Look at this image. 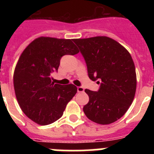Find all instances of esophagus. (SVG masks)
<instances>
[{
  "label": "esophagus",
  "mask_w": 154,
  "mask_h": 154,
  "mask_svg": "<svg viewBox=\"0 0 154 154\" xmlns=\"http://www.w3.org/2000/svg\"><path fill=\"white\" fill-rule=\"evenodd\" d=\"M77 91L78 92H84V88L82 86H79L77 87Z\"/></svg>",
  "instance_id": "34e87169"
}]
</instances>
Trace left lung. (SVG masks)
<instances>
[{"mask_svg":"<svg viewBox=\"0 0 154 154\" xmlns=\"http://www.w3.org/2000/svg\"><path fill=\"white\" fill-rule=\"evenodd\" d=\"M87 65L91 80L100 84L97 92L85 89L89 103L84 113L92 122L107 125L120 119L135 96L137 75L130 52L106 36L74 39Z\"/></svg>","mask_w":154,"mask_h":154,"instance_id":"obj_1","label":"left lung"}]
</instances>
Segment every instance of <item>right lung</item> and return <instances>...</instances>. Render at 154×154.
Here are the masks:
<instances>
[{
	"label": "right lung",
	"mask_w": 154,
	"mask_h": 154,
	"mask_svg": "<svg viewBox=\"0 0 154 154\" xmlns=\"http://www.w3.org/2000/svg\"><path fill=\"white\" fill-rule=\"evenodd\" d=\"M72 41L39 37L27 46L17 61L14 72L16 98L24 113L38 124L48 125L60 119L77 92L73 84H55L51 77L63 55L79 52Z\"/></svg>",
	"instance_id": "right-lung-1"
}]
</instances>
